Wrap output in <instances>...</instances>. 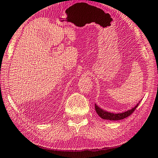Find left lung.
<instances>
[{"instance_id":"obj_1","label":"left lung","mask_w":158,"mask_h":158,"mask_svg":"<svg viewBox=\"0 0 158 158\" xmlns=\"http://www.w3.org/2000/svg\"><path fill=\"white\" fill-rule=\"evenodd\" d=\"M139 103H137L136 106H135L134 107H132V109L127 110V111L121 112V113H117V114H114V113L109 112L106 111V110H103V109H101V107H99L98 106H96V104H95V110L98 115L101 118H103V119H107V120H110V121H117V120L123 119V118L129 117V116L135 111V109H136L137 106H139Z\"/></svg>"}]
</instances>
